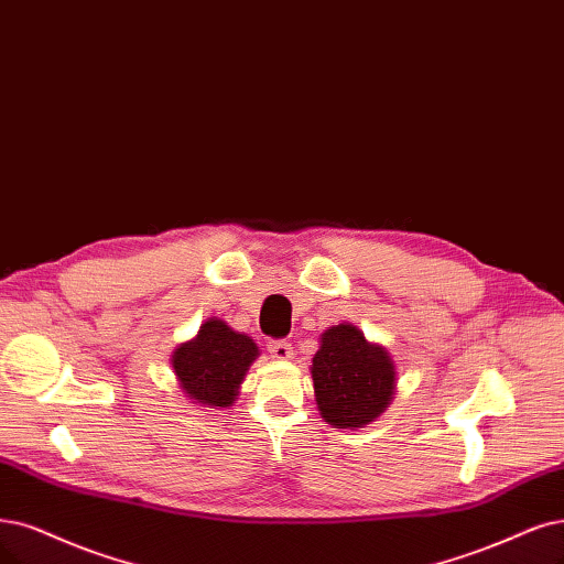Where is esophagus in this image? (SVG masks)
<instances>
[{
    "label": "esophagus",
    "mask_w": 564,
    "mask_h": 564,
    "mask_svg": "<svg viewBox=\"0 0 564 564\" xmlns=\"http://www.w3.org/2000/svg\"><path fill=\"white\" fill-rule=\"evenodd\" d=\"M267 348H269L271 358H274V360H290V358H293V346H290L288 341L274 339V341L267 344Z\"/></svg>",
    "instance_id": "34e87169"
}]
</instances>
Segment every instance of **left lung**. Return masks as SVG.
I'll list each match as a JSON object with an SVG mask.
<instances>
[{"mask_svg": "<svg viewBox=\"0 0 564 564\" xmlns=\"http://www.w3.org/2000/svg\"><path fill=\"white\" fill-rule=\"evenodd\" d=\"M321 419L339 430L373 423L392 404L398 367L386 346L369 341L352 323L327 327L311 360Z\"/></svg>", "mask_w": 564, "mask_h": 564, "instance_id": "8db88e82", "label": "left lung"}]
</instances>
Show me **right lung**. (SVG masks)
<instances>
[{
  "mask_svg": "<svg viewBox=\"0 0 564 564\" xmlns=\"http://www.w3.org/2000/svg\"><path fill=\"white\" fill-rule=\"evenodd\" d=\"M260 356V346L220 318H206L193 339L172 352V369L185 400L206 409H229Z\"/></svg>",
  "mask_w": 564,
  "mask_h": 564,
  "instance_id": "right-lung-1",
  "label": "right lung"
}]
</instances>
